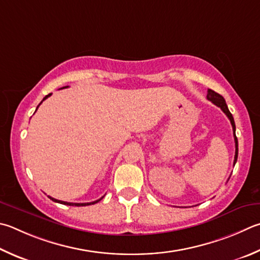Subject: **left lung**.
I'll return each instance as SVG.
<instances>
[{
	"instance_id": "8db88e82",
	"label": "left lung",
	"mask_w": 260,
	"mask_h": 260,
	"mask_svg": "<svg viewBox=\"0 0 260 260\" xmlns=\"http://www.w3.org/2000/svg\"><path fill=\"white\" fill-rule=\"evenodd\" d=\"M207 99H208L209 101H211L214 105H216L217 107H219L221 110H223L224 114L229 117V119L231 121V124H232L233 127V135H234V142H235V155H234V165L237 162L238 160V152H239V148H238V139H237V135H235V122H234V118L231 114L228 105H226V102L224 100V98L220 95V94L216 93L215 91H212V89H208V94H207ZM230 179V178H229Z\"/></svg>"
}]
</instances>
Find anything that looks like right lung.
<instances>
[{"instance_id":"add662e5","label":"right lung","mask_w":260,"mask_h":260,"mask_svg":"<svg viewBox=\"0 0 260 260\" xmlns=\"http://www.w3.org/2000/svg\"><path fill=\"white\" fill-rule=\"evenodd\" d=\"M66 87H68V86H64V87H62V88H66ZM51 95V93L50 94H48V95H46L43 100H42V102H43L44 100H46V99H48L49 96ZM41 102V103H42ZM40 103V105H41ZM40 105L37 106V108L40 107ZM50 199L52 200V201H54V202H58V204H62V205H67V206H76V207H83V206H89V205H94V204H96V202H99L100 201L101 199H103V197L101 198V199H99V200H95V201H93V202H85V204H74V202H66V201H61V200H56V199H54V198H52V197H49Z\"/></svg>"}]
</instances>
